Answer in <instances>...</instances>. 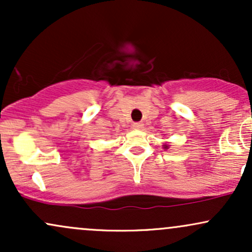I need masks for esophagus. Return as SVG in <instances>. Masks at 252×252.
I'll return each mask as SVG.
<instances>
[{
  "label": "esophagus",
  "mask_w": 252,
  "mask_h": 252,
  "mask_svg": "<svg viewBox=\"0 0 252 252\" xmlns=\"http://www.w3.org/2000/svg\"><path fill=\"white\" fill-rule=\"evenodd\" d=\"M132 126H134L135 129H142V128H143V123H141V122H136V123L132 124Z\"/></svg>",
  "instance_id": "esophagus-1"
}]
</instances>
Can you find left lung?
I'll return each instance as SVG.
<instances>
[{
	"label": "left lung",
	"instance_id": "left-lung-1",
	"mask_svg": "<svg viewBox=\"0 0 252 252\" xmlns=\"http://www.w3.org/2000/svg\"><path fill=\"white\" fill-rule=\"evenodd\" d=\"M163 148H164V149H168L169 146H168V144H163Z\"/></svg>",
	"mask_w": 252,
	"mask_h": 252
}]
</instances>
